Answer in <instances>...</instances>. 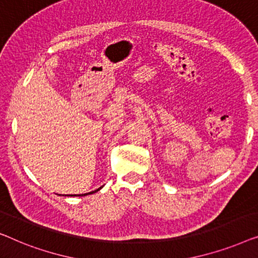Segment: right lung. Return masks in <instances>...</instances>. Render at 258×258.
Returning a JSON list of instances; mask_svg holds the SVG:
<instances>
[{"mask_svg":"<svg viewBox=\"0 0 258 258\" xmlns=\"http://www.w3.org/2000/svg\"><path fill=\"white\" fill-rule=\"evenodd\" d=\"M101 188V187H100ZM100 188H98V189L97 190H94V191H91V193H90V194H92V193H96V191H98V190H99L100 189ZM71 197H72V195H71ZM74 197H75V195H74Z\"/></svg>","mask_w":258,"mask_h":258,"instance_id":"add662e5","label":"right lung"}]
</instances>
